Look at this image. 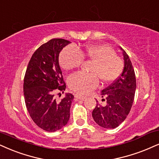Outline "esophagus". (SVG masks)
Listing matches in <instances>:
<instances>
[{"mask_svg": "<svg viewBox=\"0 0 159 159\" xmlns=\"http://www.w3.org/2000/svg\"><path fill=\"white\" fill-rule=\"evenodd\" d=\"M74 97H75L76 99H82V100H84V99H85L86 98V97H85V96H81L80 94H75V95H74Z\"/></svg>", "mask_w": 159, "mask_h": 159, "instance_id": "1", "label": "esophagus"}]
</instances>
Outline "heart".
<instances>
[{"mask_svg":"<svg viewBox=\"0 0 159 159\" xmlns=\"http://www.w3.org/2000/svg\"><path fill=\"white\" fill-rule=\"evenodd\" d=\"M83 60L93 62L90 68L91 74L77 72L69 76L68 85L72 91L80 94H86L103 83H111L119 77L124 68L121 59L116 54L112 47L106 44L89 45L85 48L68 46L61 51L59 61L65 70L80 67Z\"/></svg>","mask_w":159,"mask_h":159,"instance_id":"obj_1","label":"heart"}]
</instances>
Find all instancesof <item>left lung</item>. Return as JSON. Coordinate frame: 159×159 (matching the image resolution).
<instances>
[{"label": "left lung", "instance_id": "1", "mask_svg": "<svg viewBox=\"0 0 159 159\" xmlns=\"http://www.w3.org/2000/svg\"><path fill=\"white\" fill-rule=\"evenodd\" d=\"M121 49L125 60L122 73L111 85L102 91V101H105V105L97 100V104L92 112L96 123L106 129L116 128L125 121L134 100L136 88L134 68L127 53Z\"/></svg>", "mask_w": 159, "mask_h": 159}]
</instances>
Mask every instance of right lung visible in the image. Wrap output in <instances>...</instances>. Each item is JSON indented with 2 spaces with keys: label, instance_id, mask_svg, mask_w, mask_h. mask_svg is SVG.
Segmentation results:
<instances>
[{
  "label": "right lung",
  "instance_id": "1",
  "mask_svg": "<svg viewBox=\"0 0 159 159\" xmlns=\"http://www.w3.org/2000/svg\"><path fill=\"white\" fill-rule=\"evenodd\" d=\"M69 41L52 39L35 51L29 60L23 81V93L31 118L39 127L54 132L68 123L74 99L66 93L60 102L54 98L57 91L66 90L59 65V54Z\"/></svg>",
  "mask_w": 159,
  "mask_h": 159
}]
</instances>
